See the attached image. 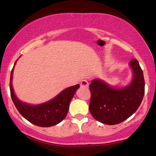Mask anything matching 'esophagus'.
Masks as SVG:
<instances>
[{
    "label": "esophagus",
    "mask_w": 156,
    "mask_h": 156,
    "mask_svg": "<svg viewBox=\"0 0 156 156\" xmlns=\"http://www.w3.org/2000/svg\"><path fill=\"white\" fill-rule=\"evenodd\" d=\"M88 85H89V83H88V82H87V80H83L80 82V86H81V87H88Z\"/></svg>",
    "instance_id": "esophagus-1"
}]
</instances>
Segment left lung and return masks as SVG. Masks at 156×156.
Returning <instances> with one entry per match:
<instances>
[{
  "mask_svg": "<svg viewBox=\"0 0 156 156\" xmlns=\"http://www.w3.org/2000/svg\"><path fill=\"white\" fill-rule=\"evenodd\" d=\"M133 80L129 86L113 88L101 80H93L89 109L96 120L107 125L118 124L131 117L140 106L144 95L143 71L136 59L129 63Z\"/></svg>",
  "mask_w": 156,
  "mask_h": 156,
  "instance_id": "obj_1",
  "label": "left lung"
}]
</instances>
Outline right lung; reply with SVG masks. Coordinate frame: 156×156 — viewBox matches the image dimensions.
Instances as JSON below:
<instances>
[{
    "label": "right lung",
    "mask_w": 156,
    "mask_h": 156,
    "mask_svg": "<svg viewBox=\"0 0 156 156\" xmlns=\"http://www.w3.org/2000/svg\"><path fill=\"white\" fill-rule=\"evenodd\" d=\"M16 63V61L14 65ZM14 67L11 71L10 93L13 103L20 115L31 123L41 127H50L63 120L69 111V104L76 90L80 87V85L78 84L68 87L53 99L46 103L38 105H29L20 101L13 90L12 80Z\"/></svg>",
    "instance_id": "obj_1"
}]
</instances>
